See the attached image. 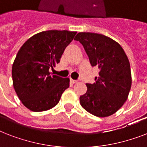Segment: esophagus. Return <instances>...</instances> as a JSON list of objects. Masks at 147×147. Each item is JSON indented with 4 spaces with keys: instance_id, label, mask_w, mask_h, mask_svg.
Returning <instances> with one entry per match:
<instances>
[{
    "instance_id": "1",
    "label": "esophagus",
    "mask_w": 147,
    "mask_h": 147,
    "mask_svg": "<svg viewBox=\"0 0 147 147\" xmlns=\"http://www.w3.org/2000/svg\"><path fill=\"white\" fill-rule=\"evenodd\" d=\"M70 82L72 83V84H75V83L77 82V81H76V80H74V79H72V78H71V79H70Z\"/></svg>"
}]
</instances>
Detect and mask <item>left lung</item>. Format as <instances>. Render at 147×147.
I'll return each mask as SVG.
<instances>
[{
  "mask_svg": "<svg viewBox=\"0 0 147 147\" xmlns=\"http://www.w3.org/2000/svg\"><path fill=\"white\" fill-rule=\"evenodd\" d=\"M79 41L92 66L99 69L95 82L87 83V92L80 96L82 107L99 117L112 115L128 98L131 71L128 58L121 45L110 37L94 33H78Z\"/></svg>",
  "mask_w": 147,
  "mask_h": 147,
  "instance_id": "8db88e82",
  "label": "left lung"
}]
</instances>
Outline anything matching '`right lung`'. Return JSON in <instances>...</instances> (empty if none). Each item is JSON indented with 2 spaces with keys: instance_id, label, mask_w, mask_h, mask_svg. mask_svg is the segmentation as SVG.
I'll return each instance as SVG.
<instances>
[{
  "instance_id": "1",
  "label": "right lung",
  "mask_w": 147,
  "mask_h": 147,
  "mask_svg": "<svg viewBox=\"0 0 147 147\" xmlns=\"http://www.w3.org/2000/svg\"><path fill=\"white\" fill-rule=\"evenodd\" d=\"M77 32L48 30L27 40L17 53L12 66L13 85L23 105L32 111L55 107L69 87V78L52 76L49 69L60 62Z\"/></svg>"
}]
</instances>
